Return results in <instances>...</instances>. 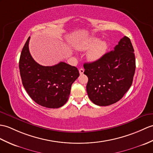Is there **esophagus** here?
<instances>
[{"label":"esophagus","instance_id":"obj_1","mask_svg":"<svg viewBox=\"0 0 153 153\" xmlns=\"http://www.w3.org/2000/svg\"><path fill=\"white\" fill-rule=\"evenodd\" d=\"M79 72L80 75H82V74H83V72H84V69H83V68H80V69L79 70Z\"/></svg>","mask_w":153,"mask_h":153}]
</instances>
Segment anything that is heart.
<instances>
[{"mask_svg": "<svg viewBox=\"0 0 153 153\" xmlns=\"http://www.w3.org/2000/svg\"><path fill=\"white\" fill-rule=\"evenodd\" d=\"M76 49L80 51H86L87 58L91 62H96L101 59L108 49V44L105 41H100L97 37H91L80 41L76 45Z\"/></svg>", "mask_w": 153, "mask_h": 153, "instance_id": "obj_1", "label": "heart"}]
</instances>
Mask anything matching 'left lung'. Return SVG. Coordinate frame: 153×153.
Instances as JSON below:
<instances>
[{"label": "left lung", "instance_id": "8db88e82", "mask_svg": "<svg viewBox=\"0 0 153 153\" xmlns=\"http://www.w3.org/2000/svg\"><path fill=\"white\" fill-rule=\"evenodd\" d=\"M134 51L130 38L124 36L114 49L101 59L84 64V74L88 77V97L94 104H115L129 89L136 70Z\"/></svg>", "mask_w": 153, "mask_h": 153}]
</instances>
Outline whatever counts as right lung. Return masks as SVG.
<instances>
[{"mask_svg": "<svg viewBox=\"0 0 153 153\" xmlns=\"http://www.w3.org/2000/svg\"><path fill=\"white\" fill-rule=\"evenodd\" d=\"M28 37L21 53L19 67L25 89L33 100L43 107L59 108L66 104L79 70L64 62L52 66L39 65L32 57Z\"/></svg>", "mask_w": 153, "mask_h": 153, "instance_id": "obj_1", "label": "right lung"}]
</instances>
